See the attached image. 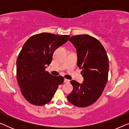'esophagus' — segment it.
<instances>
[{
    "mask_svg": "<svg viewBox=\"0 0 129 129\" xmlns=\"http://www.w3.org/2000/svg\"><path fill=\"white\" fill-rule=\"evenodd\" d=\"M64 82L66 83H70V80H68V79H64Z\"/></svg>",
    "mask_w": 129,
    "mask_h": 129,
    "instance_id": "obj_1",
    "label": "esophagus"
}]
</instances>
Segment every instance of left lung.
Returning <instances> with one entry per match:
<instances>
[{"mask_svg":"<svg viewBox=\"0 0 129 129\" xmlns=\"http://www.w3.org/2000/svg\"><path fill=\"white\" fill-rule=\"evenodd\" d=\"M69 40L77 50V66L84 81L72 80L73 91L68 95L70 103L79 107L92 105L101 96L108 80L109 58L102 43L88 35H76Z\"/></svg>","mask_w":129,"mask_h":129,"instance_id":"1","label":"left lung"}]
</instances>
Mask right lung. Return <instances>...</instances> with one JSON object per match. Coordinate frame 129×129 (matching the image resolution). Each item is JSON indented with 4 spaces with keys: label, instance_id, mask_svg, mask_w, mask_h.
Segmentation results:
<instances>
[{
    "label": "right lung",
    "instance_id": "1",
    "mask_svg": "<svg viewBox=\"0 0 129 129\" xmlns=\"http://www.w3.org/2000/svg\"><path fill=\"white\" fill-rule=\"evenodd\" d=\"M69 35L42 33L26 41L16 61V76L20 91L30 103L43 106L52 100L58 86L64 81L45 70L54 51L68 41Z\"/></svg>",
    "mask_w": 129,
    "mask_h": 129
}]
</instances>
